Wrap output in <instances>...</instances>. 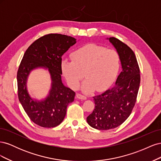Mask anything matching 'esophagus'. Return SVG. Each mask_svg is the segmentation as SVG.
Returning <instances> with one entry per match:
<instances>
[{"mask_svg": "<svg viewBox=\"0 0 161 161\" xmlns=\"http://www.w3.org/2000/svg\"><path fill=\"white\" fill-rule=\"evenodd\" d=\"M76 97H77L78 99H82V100L86 99V96H85L83 95H81L80 93L76 94Z\"/></svg>", "mask_w": 161, "mask_h": 161, "instance_id": "obj_1", "label": "esophagus"}]
</instances>
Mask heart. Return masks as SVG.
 <instances>
[{
    "label": "heart",
    "mask_w": 161,
    "mask_h": 161,
    "mask_svg": "<svg viewBox=\"0 0 161 161\" xmlns=\"http://www.w3.org/2000/svg\"><path fill=\"white\" fill-rule=\"evenodd\" d=\"M71 57L72 60H62L60 68L68 84L73 89L79 88L85 75L86 79L82 84L84 91L104 90L113 83L119 71L118 52L95 43H87L79 47L72 53Z\"/></svg>",
    "instance_id": "1"
}]
</instances>
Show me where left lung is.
I'll use <instances>...</instances> for the list:
<instances>
[{"label": "left lung", "instance_id": "obj_1", "mask_svg": "<svg viewBox=\"0 0 161 161\" xmlns=\"http://www.w3.org/2000/svg\"><path fill=\"white\" fill-rule=\"evenodd\" d=\"M109 40L118 53L122 71L111 89L93 97L95 109L86 121L92 128L99 130L114 129L128 119L140 83V69L133 50L115 37H109Z\"/></svg>", "mask_w": 161, "mask_h": 161}]
</instances>
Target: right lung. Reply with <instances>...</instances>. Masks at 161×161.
<instances>
[{"label":"right lung","mask_w":161,"mask_h":161,"mask_svg":"<svg viewBox=\"0 0 161 161\" xmlns=\"http://www.w3.org/2000/svg\"><path fill=\"white\" fill-rule=\"evenodd\" d=\"M76 39L66 35L50 33L34 42L25 51L17 71L18 97L33 123L43 128H53L64 120L67 106L74 101L75 92L62 82V56L75 44ZM37 67L48 69L52 79L49 95L43 101H35L28 95L26 80Z\"/></svg>","instance_id":"1"}]
</instances>
